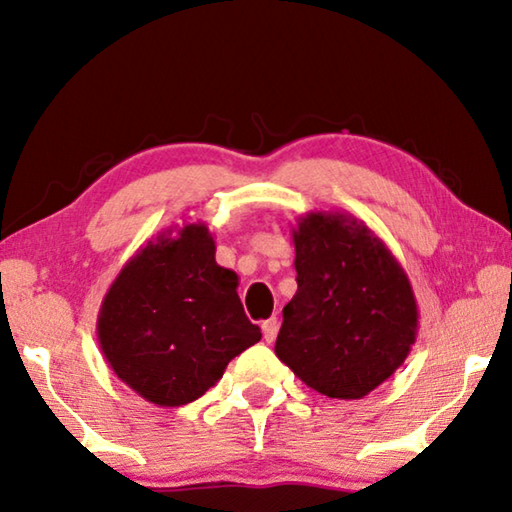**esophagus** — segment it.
Wrapping results in <instances>:
<instances>
[{
    "mask_svg": "<svg viewBox=\"0 0 512 512\" xmlns=\"http://www.w3.org/2000/svg\"><path fill=\"white\" fill-rule=\"evenodd\" d=\"M277 329H280V320H277V318H268V320H264L262 332H264V341H266V343H273V341H275Z\"/></svg>",
    "mask_w": 512,
    "mask_h": 512,
    "instance_id": "obj_1",
    "label": "esophagus"
}]
</instances>
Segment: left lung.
<instances>
[{
  "label": "left lung",
  "instance_id": "obj_1",
  "mask_svg": "<svg viewBox=\"0 0 512 512\" xmlns=\"http://www.w3.org/2000/svg\"><path fill=\"white\" fill-rule=\"evenodd\" d=\"M293 246L298 291L282 309L277 359L318 393L361 400L402 366L418 336L409 277L350 214L300 216Z\"/></svg>",
  "mask_w": 512,
  "mask_h": 512
}]
</instances>
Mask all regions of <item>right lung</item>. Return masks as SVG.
<instances>
[{
  "mask_svg": "<svg viewBox=\"0 0 512 512\" xmlns=\"http://www.w3.org/2000/svg\"><path fill=\"white\" fill-rule=\"evenodd\" d=\"M205 223L160 232L121 268L103 296L97 336L128 388L155 406H183L262 339L239 300V277L214 259Z\"/></svg>",
  "mask_w": 512,
  "mask_h": 512,
  "instance_id": "add662e5",
  "label": "right lung"
}]
</instances>
